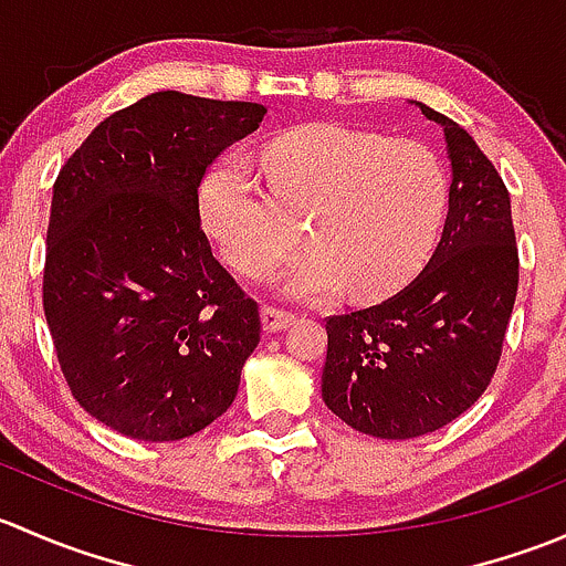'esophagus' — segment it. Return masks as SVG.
I'll use <instances>...</instances> for the list:
<instances>
[{"label": "esophagus", "instance_id": "esophagus-1", "mask_svg": "<svg viewBox=\"0 0 566 566\" xmlns=\"http://www.w3.org/2000/svg\"><path fill=\"white\" fill-rule=\"evenodd\" d=\"M295 323V315L287 310H279V306H262V328L268 334H276V331L287 328Z\"/></svg>", "mask_w": 566, "mask_h": 566}]
</instances>
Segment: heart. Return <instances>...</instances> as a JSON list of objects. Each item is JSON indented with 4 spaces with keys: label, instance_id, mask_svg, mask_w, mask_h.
Listing matches in <instances>:
<instances>
[{
    "label": "heart",
    "instance_id": "obj_1",
    "mask_svg": "<svg viewBox=\"0 0 566 566\" xmlns=\"http://www.w3.org/2000/svg\"><path fill=\"white\" fill-rule=\"evenodd\" d=\"M268 191L238 156L199 182V219L243 276L271 271L310 216V251L284 271L293 298L317 301L350 284L358 298L397 293L421 268L447 210V177L413 139L315 123L262 150Z\"/></svg>",
    "mask_w": 566,
    "mask_h": 566
}]
</instances>
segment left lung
<instances>
[{
	"label": "left lung",
	"mask_w": 566,
	"mask_h": 566,
	"mask_svg": "<svg viewBox=\"0 0 566 566\" xmlns=\"http://www.w3.org/2000/svg\"><path fill=\"white\" fill-rule=\"evenodd\" d=\"M441 125L452 164L447 224L424 271L367 310L325 319L323 399L347 427L405 441L465 413L499 367L517 295L510 191L465 128Z\"/></svg>",
	"instance_id": "left-lung-1"
}]
</instances>
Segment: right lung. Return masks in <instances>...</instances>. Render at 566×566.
I'll return each mask as SVG.
<instances>
[{
	"label": "right lung",
	"instance_id": "obj_1",
	"mask_svg": "<svg viewBox=\"0 0 566 566\" xmlns=\"http://www.w3.org/2000/svg\"><path fill=\"white\" fill-rule=\"evenodd\" d=\"M265 112L153 93L95 125L56 175L45 323L76 402L123 436L205 430L260 345V306L213 256L199 182Z\"/></svg>",
	"mask_w": 566,
	"mask_h": 566
}]
</instances>
